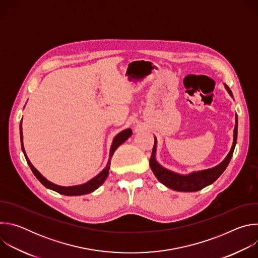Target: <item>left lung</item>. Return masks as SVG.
<instances>
[{"label": "left lung", "mask_w": 258, "mask_h": 258, "mask_svg": "<svg viewBox=\"0 0 258 258\" xmlns=\"http://www.w3.org/2000/svg\"><path fill=\"white\" fill-rule=\"evenodd\" d=\"M226 90L230 94V96L233 98L232 91L230 88L225 85ZM235 128H234V139H233V145L232 148L227 155V157L220 162L218 165L208 168V169H203L199 171H193L189 174H179L174 171H171L162 165L158 163L156 160V146H157V140L155 138V143L153 146V150H152V155L150 158V167L157 177V179L163 183V185L167 188H170L174 191L178 192H197L209 185H211L212 182H214L219 176L222 174L227 166L229 165L233 153L235 146L237 144V135H238V116L236 114L235 117Z\"/></svg>", "instance_id": "8db88e82"}]
</instances>
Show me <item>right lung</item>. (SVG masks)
<instances>
[{
  "label": "right lung",
  "mask_w": 258,
  "mask_h": 258,
  "mask_svg": "<svg viewBox=\"0 0 258 258\" xmlns=\"http://www.w3.org/2000/svg\"><path fill=\"white\" fill-rule=\"evenodd\" d=\"M22 120L20 122V140H21V148H22V152L25 156V159L30 167V169L32 170L33 174L35 175V177L38 178L43 185L50 189V190H53L59 194H62V195H65V196H80V195H86V194H89L95 190H97L102 183L105 181V179L107 178L108 174H109V169H110V162H111V158L114 154V151L118 148V147L123 143L125 142L133 134L132 130L131 128H126L122 132H120L119 134H117L115 136V138L113 139L112 141V145H111V148H110V152H109V159H108V162H107V165L106 167L100 172L98 173L95 177H93L92 179H90L89 181L85 182V183H82V185H77V186H70V187H63V186H58L56 185V183L48 180L38 169H36L32 164L31 162L29 161L26 153H25V150H24V146H23V134H22Z\"/></svg>",
  "instance_id": "right-lung-1"
}]
</instances>
